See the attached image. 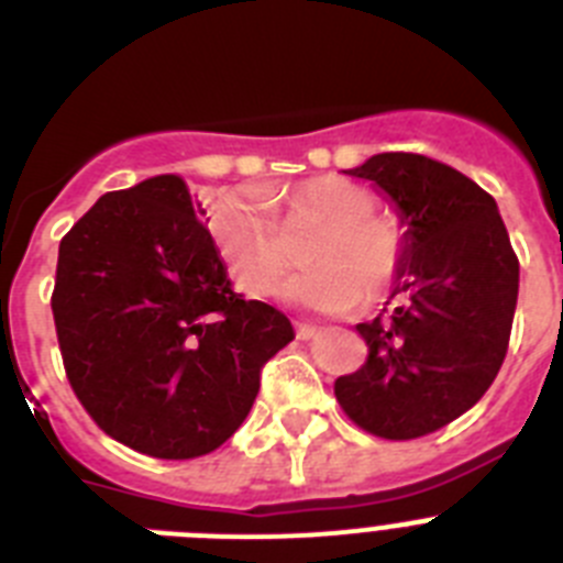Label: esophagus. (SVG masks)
<instances>
[{"instance_id": "obj_1", "label": "esophagus", "mask_w": 563, "mask_h": 563, "mask_svg": "<svg viewBox=\"0 0 563 563\" xmlns=\"http://www.w3.org/2000/svg\"><path fill=\"white\" fill-rule=\"evenodd\" d=\"M296 324V338H301V341H310V338H316L318 327L307 324V321H292Z\"/></svg>"}]
</instances>
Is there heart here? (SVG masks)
Listing matches in <instances>:
<instances>
[{"mask_svg":"<svg viewBox=\"0 0 563 563\" xmlns=\"http://www.w3.org/2000/svg\"><path fill=\"white\" fill-rule=\"evenodd\" d=\"M262 200L276 208L273 220L256 200L231 197L213 211L211 233L236 287L247 296H271L296 265L307 271L287 285V298L312 310L341 312L375 305L395 287L409 258V225L377 211V197L341 174H318L290 188H265Z\"/></svg>","mask_w":563,"mask_h":563,"instance_id":"obj_1","label":"heart"}]
</instances>
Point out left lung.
<instances>
[{"label":"left lung","instance_id":"obj_1","mask_svg":"<svg viewBox=\"0 0 563 563\" xmlns=\"http://www.w3.org/2000/svg\"><path fill=\"white\" fill-rule=\"evenodd\" d=\"M346 174L389 194L409 258L380 316L355 327L369 355L338 377L335 397L366 434L417 440L465 415L499 375L519 258L494 197L445 163L383 152Z\"/></svg>","mask_w":563,"mask_h":563}]
</instances>
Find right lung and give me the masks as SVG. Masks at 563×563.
Wrapping results in <instances>:
<instances>
[{
	"mask_svg": "<svg viewBox=\"0 0 563 563\" xmlns=\"http://www.w3.org/2000/svg\"><path fill=\"white\" fill-rule=\"evenodd\" d=\"M177 174L103 194L58 245L53 321L67 380L112 440L154 460L217 451L245 422L287 316L231 290Z\"/></svg>",
	"mask_w": 563,
	"mask_h": 563,
	"instance_id": "obj_1",
	"label": "right lung"
}]
</instances>
